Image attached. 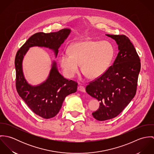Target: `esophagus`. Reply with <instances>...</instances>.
I'll list each match as a JSON object with an SVG mask.
<instances>
[{"instance_id":"obj_1","label":"esophagus","mask_w":154,"mask_h":154,"mask_svg":"<svg viewBox=\"0 0 154 154\" xmlns=\"http://www.w3.org/2000/svg\"><path fill=\"white\" fill-rule=\"evenodd\" d=\"M78 90L81 92H85V88L82 85H79L78 87Z\"/></svg>"}]
</instances>
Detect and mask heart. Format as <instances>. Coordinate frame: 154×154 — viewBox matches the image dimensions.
<instances>
[{"label": "heart", "mask_w": 154, "mask_h": 154, "mask_svg": "<svg viewBox=\"0 0 154 154\" xmlns=\"http://www.w3.org/2000/svg\"><path fill=\"white\" fill-rule=\"evenodd\" d=\"M69 53H63L59 62L68 78L74 77L82 64V71L89 78L101 76L107 70L113 57L114 49L107 41L87 40L72 44Z\"/></svg>", "instance_id": "heart-1"}]
</instances>
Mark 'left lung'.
Listing matches in <instances>:
<instances>
[{
	"label": "left lung",
	"mask_w": 154,
	"mask_h": 154,
	"mask_svg": "<svg viewBox=\"0 0 154 154\" xmlns=\"http://www.w3.org/2000/svg\"><path fill=\"white\" fill-rule=\"evenodd\" d=\"M118 45L119 53L113 63L101 76L89 82L86 91L100 103L92 112L99 121L117 116L134 97L140 70L139 57L129 38L125 35H110Z\"/></svg>",
	"instance_id": "obj_1"
}]
</instances>
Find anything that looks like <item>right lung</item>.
Wrapping results in <instances>:
<instances>
[{
	"label": "right lung",
	"mask_w": 154,
	"mask_h": 154,
	"mask_svg": "<svg viewBox=\"0 0 154 154\" xmlns=\"http://www.w3.org/2000/svg\"><path fill=\"white\" fill-rule=\"evenodd\" d=\"M70 31V29L65 28L54 32L35 33L18 50L15 56L17 92L29 108L35 114L44 119H50L57 115L66 96L76 92L78 83L65 78L59 72L56 63L54 61L46 81L39 85L32 86L24 78L22 60L29 48L34 46L51 49L56 57L59 48L67 38Z\"/></svg>",
	"instance_id": "1"
}]
</instances>
